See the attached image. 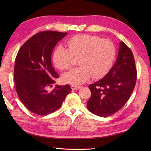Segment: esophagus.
I'll list each match as a JSON object with an SVG mask.
<instances>
[{
	"label": "esophagus",
	"mask_w": 151,
	"mask_h": 151,
	"mask_svg": "<svg viewBox=\"0 0 151 151\" xmlns=\"http://www.w3.org/2000/svg\"><path fill=\"white\" fill-rule=\"evenodd\" d=\"M70 88L73 90H77V89H80L82 87L81 86H71Z\"/></svg>",
	"instance_id": "obj_1"
}]
</instances>
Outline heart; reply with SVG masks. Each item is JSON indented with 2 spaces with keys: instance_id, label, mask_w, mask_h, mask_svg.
Instances as JSON below:
<instances>
[{
  "instance_id": "heart-1",
  "label": "heart",
  "mask_w": 151,
  "mask_h": 151,
  "mask_svg": "<svg viewBox=\"0 0 151 151\" xmlns=\"http://www.w3.org/2000/svg\"><path fill=\"white\" fill-rule=\"evenodd\" d=\"M68 48L58 46L53 54V62L58 69H67L74 57H79V67L63 73V83L78 86L93 79L103 77L110 70L115 57V48L107 39L82 34L73 36L67 43Z\"/></svg>"
}]
</instances>
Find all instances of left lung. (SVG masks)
<instances>
[{
  "label": "left lung",
  "mask_w": 151,
  "mask_h": 151,
  "mask_svg": "<svg viewBox=\"0 0 151 151\" xmlns=\"http://www.w3.org/2000/svg\"><path fill=\"white\" fill-rule=\"evenodd\" d=\"M115 63L103 79L90 84L91 96L88 109L94 115L106 117L112 115L129 99L137 80L134 57L131 50L123 42Z\"/></svg>",
  "instance_id": "8db88e82"
}]
</instances>
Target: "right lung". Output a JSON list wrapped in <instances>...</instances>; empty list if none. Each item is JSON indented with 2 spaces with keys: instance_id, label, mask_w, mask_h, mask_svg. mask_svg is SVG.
<instances>
[{
  "instance_id": "add662e5",
  "label": "right lung",
  "mask_w": 151,
  "mask_h": 151,
  "mask_svg": "<svg viewBox=\"0 0 151 151\" xmlns=\"http://www.w3.org/2000/svg\"><path fill=\"white\" fill-rule=\"evenodd\" d=\"M67 35L54 31L40 32L27 40L17 53L14 69L17 94L24 106L37 115L57 110L72 91L68 84L47 90L58 77L52 64V52Z\"/></svg>"
}]
</instances>
